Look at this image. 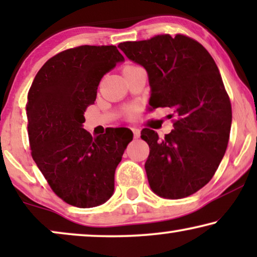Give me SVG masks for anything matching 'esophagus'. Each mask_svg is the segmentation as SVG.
<instances>
[{"label":"esophagus","mask_w":257,"mask_h":257,"mask_svg":"<svg viewBox=\"0 0 257 257\" xmlns=\"http://www.w3.org/2000/svg\"><path fill=\"white\" fill-rule=\"evenodd\" d=\"M131 130H132L133 135H135V138H139V136H140V130H139L138 127H132Z\"/></svg>","instance_id":"1"}]
</instances>
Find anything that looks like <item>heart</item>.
Wrapping results in <instances>:
<instances>
[{
  "label": "heart",
  "instance_id": "b5f03b06",
  "mask_svg": "<svg viewBox=\"0 0 257 257\" xmlns=\"http://www.w3.org/2000/svg\"><path fill=\"white\" fill-rule=\"evenodd\" d=\"M131 68H135V66H132V65H126L125 68H124V70H126V69H131Z\"/></svg>",
  "mask_w": 257,
  "mask_h": 257
}]
</instances>
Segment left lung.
Listing matches in <instances>:
<instances>
[{
  "label": "left lung",
  "instance_id": "obj_1",
  "mask_svg": "<svg viewBox=\"0 0 257 257\" xmlns=\"http://www.w3.org/2000/svg\"><path fill=\"white\" fill-rule=\"evenodd\" d=\"M118 48L146 70L150 110L170 107L177 117L163 140L153 130L142 131L150 146L145 170L151 189L165 199L194 194L213 178L229 140L231 105L215 62L184 35H158Z\"/></svg>",
  "mask_w": 257,
  "mask_h": 257
}]
</instances>
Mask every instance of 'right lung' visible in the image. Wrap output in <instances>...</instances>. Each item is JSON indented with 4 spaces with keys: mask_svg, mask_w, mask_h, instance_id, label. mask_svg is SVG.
Returning <instances> with one entry per match:
<instances>
[{
    "mask_svg": "<svg viewBox=\"0 0 257 257\" xmlns=\"http://www.w3.org/2000/svg\"><path fill=\"white\" fill-rule=\"evenodd\" d=\"M125 59L114 45H82L49 59L28 93L33 159L52 191L79 208L103 205L114 192V172L133 138L126 127L92 138L83 128L105 73Z\"/></svg>",
    "mask_w": 257,
    "mask_h": 257,
    "instance_id": "obj_1",
    "label": "right lung"
}]
</instances>
